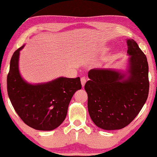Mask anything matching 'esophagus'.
<instances>
[{
  "label": "esophagus",
  "mask_w": 157,
  "mask_h": 157,
  "mask_svg": "<svg viewBox=\"0 0 157 157\" xmlns=\"http://www.w3.org/2000/svg\"><path fill=\"white\" fill-rule=\"evenodd\" d=\"M81 85H82V87H84L85 83H86V78L85 77L81 78Z\"/></svg>",
  "instance_id": "esophagus-1"
}]
</instances>
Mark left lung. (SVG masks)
Segmentation results:
<instances>
[{"instance_id": "1", "label": "left lung", "mask_w": 157, "mask_h": 157, "mask_svg": "<svg viewBox=\"0 0 157 157\" xmlns=\"http://www.w3.org/2000/svg\"><path fill=\"white\" fill-rule=\"evenodd\" d=\"M129 76L114 70L93 69L85 85L88 95V111L98 127L121 129L139 114L148 96V63L146 56L133 39L127 41Z\"/></svg>"}]
</instances>
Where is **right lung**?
Masks as SVG:
<instances>
[{
    "label": "right lung",
    "instance_id": "add662e5",
    "mask_svg": "<svg viewBox=\"0 0 157 157\" xmlns=\"http://www.w3.org/2000/svg\"><path fill=\"white\" fill-rule=\"evenodd\" d=\"M23 47L16 50L11 59L7 79L9 98L27 125L37 130H53L64 121L73 95L81 89L80 78L60 77L44 84H28L18 70L19 56Z\"/></svg>",
    "mask_w": 157,
    "mask_h": 157
}]
</instances>
